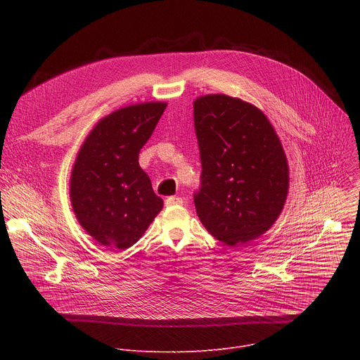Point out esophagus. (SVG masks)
<instances>
[{
  "label": "esophagus",
  "mask_w": 360,
  "mask_h": 360,
  "mask_svg": "<svg viewBox=\"0 0 360 360\" xmlns=\"http://www.w3.org/2000/svg\"><path fill=\"white\" fill-rule=\"evenodd\" d=\"M167 207H174V205H182L184 203V199L182 198H178V196H169L167 200Z\"/></svg>",
  "instance_id": "34e87169"
}]
</instances>
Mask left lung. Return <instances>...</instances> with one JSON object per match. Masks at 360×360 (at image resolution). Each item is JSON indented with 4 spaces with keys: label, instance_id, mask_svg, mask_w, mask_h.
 <instances>
[{
    "label": "left lung",
    "instance_id": "8db88e82",
    "mask_svg": "<svg viewBox=\"0 0 360 360\" xmlns=\"http://www.w3.org/2000/svg\"><path fill=\"white\" fill-rule=\"evenodd\" d=\"M202 175L196 214L228 246L258 239L279 218L289 191L282 142L268 117L225 94L193 101Z\"/></svg>",
    "mask_w": 360,
    "mask_h": 360
}]
</instances>
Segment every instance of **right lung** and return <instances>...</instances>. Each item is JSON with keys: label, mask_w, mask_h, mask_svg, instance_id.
I'll return each instance as SVG.
<instances>
[{"label": "right lung", "mask_w": 360, "mask_h": 360, "mask_svg": "<svg viewBox=\"0 0 360 360\" xmlns=\"http://www.w3.org/2000/svg\"><path fill=\"white\" fill-rule=\"evenodd\" d=\"M167 105L150 101L111 112L94 125L77 153L72 211L82 229L111 250L136 243L164 207L138 155Z\"/></svg>", "instance_id": "obj_1"}]
</instances>
